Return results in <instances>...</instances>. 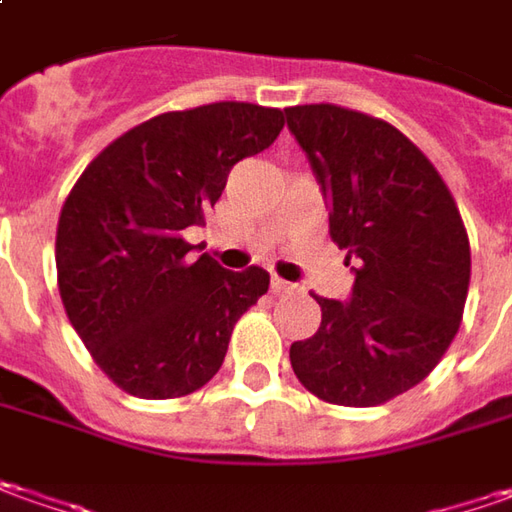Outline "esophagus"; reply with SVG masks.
I'll return each mask as SVG.
<instances>
[{"label": "esophagus", "instance_id": "esophagus-1", "mask_svg": "<svg viewBox=\"0 0 512 512\" xmlns=\"http://www.w3.org/2000/svg\"><path fill=\"white\" fill-rule=\"evenodd\" d=\"M297 286L294 283H289V280H283V277H272V291L274 294H289V291H294Z\"/></svg>", "mask_w": 512, "mask_h": 512}]
</instances>
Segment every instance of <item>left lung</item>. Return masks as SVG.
<instances>
[{
  "instance_id": "obj_1",
  "label": "left lung",
  "mask_w": 512,
  "mask_h": 512,
  "mask_svg": "<svg viewBox=\"0 0 512 512\" xmlns=\"http://www.w3.org/2000/svg\"><path fill=\"white\" fill-rule=\"evenodd\" d=\"M286 121L331 206L328 235L360 260L351 300L314 294L323 320L291 343V368L323 402L374 408L419 385L453 343L467 229L442 175L394 124L337 104L286 107Z\"/></svg>"
}]
</instances>
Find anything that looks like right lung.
I'll use <instances>...</instances> for the list:
<instances>
[{
    "mask_svg": "<svg viewBox=\"0 0 512 512\" xmlns=\"http://www.w3.org/2000/svg\"><path fill=\"white\" fill-rule=\"evenodd\" d=\"M283 124V110L246 101L161 113L107 144L70 189L56 229L59 294L121 391L186 397L221 371L269 272L189 260L184 229L206 223L229 169L272 147Z\"/></svg>",
    "mask_w": 512,
    "mask_h": 512,
    "instance_id": "obj_1",
    "label": "right lung"
}]
</instances>
